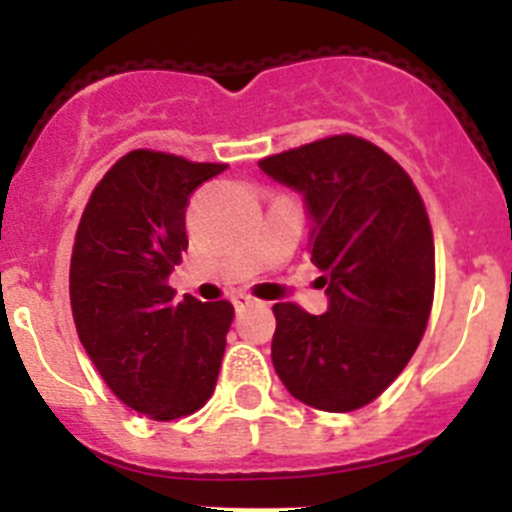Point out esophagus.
<instances>
[{
	"mask_svg": "<svg viewBox=\"0 0 512 512\" xmlns=\"http://www.w3.org/2000/svg\"><path fill=\"white\" fill-rule=\"evenodd\" d=\"M256 297H251V295H235L233 297V305H235V310H246V307H253L256 305Z\"/></svg>",
	"mask_w": 512,
	"mask_h": 512,
	"instance_id": "34e87169",
	"label": "esophagus"
}]
</instances>
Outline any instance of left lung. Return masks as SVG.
<instances>
[{"label":"left lung","mask_w":512,"mask_h":512,"mask_svg":"<svg viewBox=\"0 0 512 512\" xmlns=\"http://www.w3.org/2000/svg\"><path fill=\"white\" fill-rule=\"evenodd\" d=\"M302 194L312 264L328 310L277 302L271 361L310 408L348 413L377 400L408 366L433 305V233L418 189L395 158L333 135L259 161Z\"/></svg>","instance_id":"1"}]
</instances>
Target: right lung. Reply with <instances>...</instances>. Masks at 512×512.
<instances>
[{
  "instance_id": "1",
  "label": "right lung",
  "mask_w": 512,
  "mask_h": 512,
  "mask_svg": "<svg viewBox=\"0 0 512 512\" xmlns=\"http://www.w3.org/2000/svg\"><path fill=\"white\" fill-rule=\"evenodd\" d=\"M225 164L130 151L94 187L71 253V310L89 359L128 408L153 420L200 410L215 392L233 305L174 302L189 194Z\"/></svg>"
}]
</instances>
